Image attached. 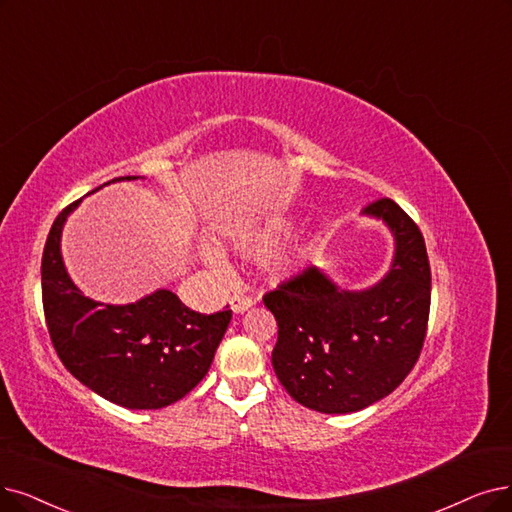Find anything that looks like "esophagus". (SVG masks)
<instances>
[{
	"instance_id": "obj_1",
	"label": "esophagus",
	"mask_w": 512,
	"mask_h": 512,
	"mask_svg": "<svg viewBox=\"0 0 512 512\" xmlns=\"http://www.w3.org/2000/svg\"><path fill=\"white\" fill-rule=\"evenodd\" d=\"M229 304H231V309H233V313H235V315H241V313L248 311L254 302H252V298H250V296L233 294V298L229 300Z\"/></svg>"
}]
</instances>
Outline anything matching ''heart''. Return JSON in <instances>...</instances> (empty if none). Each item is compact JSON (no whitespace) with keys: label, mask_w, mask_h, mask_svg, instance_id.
<instances>
[{"label":"heart","mask_w":512,"mask_h":512,"mask_svg":"<svg viewBox=\"0 0 512 512\" xmlns=\"http://www.w3.org/2000/svg\"><path fill=\"white\" fill-rule=\"evenodd\" d=\"M290 231H292V222L283 218L258 222L235 231L231 235V245L235 252L243 256L260 258V256L271 254L277 245L290 235ZM306 258H309V250L302 248V245H296V248H290L281 252L279 256H275L273 262L269 264V271L275 279H290L304 267ZM203 260H206L214 271H222V262L216 252L203 250Z\"/></svg>","instance_id":"heart-1"}]
</instances>
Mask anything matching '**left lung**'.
<instances>
[{"mask_svg": "<svg viewBox=\"0 0 512 512\" xmlns=\"http://www.w3.org/2000/svg\"><path fill=\"white\" fill-rule=\"evenodd\" d=\"M361 216L384 222L395 241L391 267L374 285L344 290L311 267L264 296L279 327L273 370L294 401L321 414L359 412L391 395L426 336L431 267L420 229L393 199Z\"/></svg>", "mask_w": 512, "mask_h": 512, "instance_id": "obj_1", "label": "left lung"}]
</instances>
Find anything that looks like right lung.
I'll list each match as a JSON object with an SVG mask.
<instances>
[{
    "mask_svg": "<svg viewBox=\"0 0 512 512\" xmlns=\"http://www.w3.org/2000/svg\"><path fill=\"white\" fill-rule=\"evenodd\" d=\"M138 178L121 176L102 187ZM79 203L58 214L42 258L52 344L67 370L102 399L128 410H161L191 393L208 374L233 313L229 306L214 315L195 313L170 290H155L128 304L84 296L60 252L65 222Z\"/></svg>",
    "mask_w": 512,
    "mask_h": 512,
    "instance_id": "1",
    "label": "right lung"
}]
</instances>
